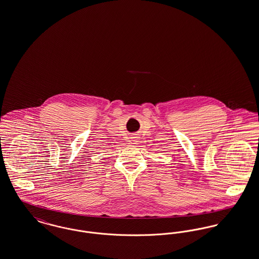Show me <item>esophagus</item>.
<instances>
[{"label":"esophagus","mask_w":259,"mask_h":259,"mask_svg":"<svg viewBox=\"0 0 259 259\" xmlns=\"http://www.w3.org/2000/svg\"><path fill=\"white\" fill-rule=\"evenodd\" d=\"M131 141L133 142V144H137L139 141V137L137 135H133L131 137Z\"/></svg>","instance_id":"obj_1"}]
</instances>
